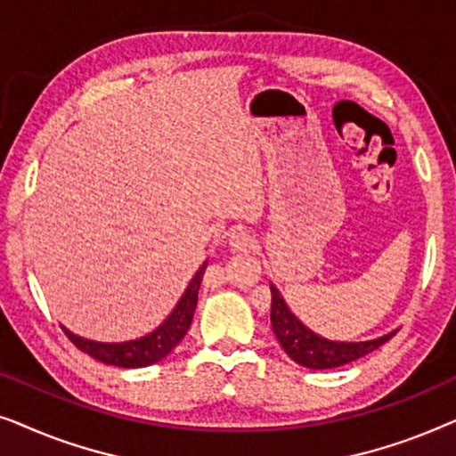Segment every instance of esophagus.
<instances>
[{"label":"esophagus","mask_w":456,"mask_h":456,"mask_svg":"<svg viewBox=\"0 0 456 456\" xmlns=\"http://www.w3.org/2000/svg\"><path fill=\"white\" fill-rule=\"evenodd\" d=\"M228 247L236 253L251 251V248L255 247V239L247 232V230H234V232L230 234V239H228Z\"/></svg>","instance_id":"obj_1"}]
</instances>
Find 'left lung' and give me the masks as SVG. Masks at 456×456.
<instances>
[{
	"label": "left lung",
	"instance_id": "8db88e82",
	"mask_svg": "<svg viewBox=\"0 0 456 456\" xmlns=\"http://www.w3.org/2000/svg\"><path fill=\"white\" fill-rule=\"evenodd\" d=\"M272 290V330L286 354L295 363L309 367V370H330V367H340L365 357L367 353L376 351L384 342H388L396 334H384L379 338L365 342H336L309 330L298 317L292 314L284 297L280 295L276 286L270 284Z\"/></svg>",
	"mask_w": 456,
	"mask_h": 456
}]
</instances>
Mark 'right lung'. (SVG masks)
I'll return each instance as SVG.
<instances>
[{"label":"right lung","mask_w":456,"mask_h":456,"mask_svg":"<svg viewBox=\"0 0 456 456\" xmlns=\"http://www.w3.org/2000/svg\"><path fill=\"white\" fill-rule=\"evenodd\" d=\"M208 270V261H203V265L199 267L195 276L191 278L189 286L180 297L176 307L172 309V314L159 323L153 332H149L141 338L126 340V342H97L83 338V336L74 334L66 326H61L68 338L77 345L80 351L89 354V357L102 361V363L116 365V367H126V370H136V367H147L158 363L174 351V346L184 338V334L189 332L192 315L197 309V295L199 286H201L203 273Z\"/></svg>","instance_id":"add662e5"}]
</instances>
